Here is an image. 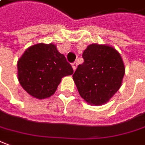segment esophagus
Listing matches in <instances>:
<instances>
[{
  "mask_svg": "<svg viewBox=\"0 0 145 145\" xmlns=\"http://www.w3.org/2000/svg\"><path fill=\"white\" fill-rule=\"evenodd\" d=\"M72 69H73V70H76V67H77V63L76 62H73L72 64Z\"/></svg>",
  "mask_w": 145,
  "mask_h": 145,
  "instance_id": "obj_1",
  "label": "esophagus"
}]
</instances>
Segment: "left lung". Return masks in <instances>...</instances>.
I'll use <instances>...</instances> for the list:
<instances>
[{
    "label": "left lung",
    "mask_w": 145,
    "mask_h": 145,
    "mask_svg": "<svg viewBox=\"0 0 145 145\" xmlns=\"http://www.w3.org/2000/svg\"><path fill=\"white\" fill-rule=\"evenodd\" d=\"M84 62L72 75L80 96L89 104L106 103L121 85L125 66L121 57L109 46L91 44L83 53Z\"/></svg>",
    "instance_id": "1"
}]
</instances>
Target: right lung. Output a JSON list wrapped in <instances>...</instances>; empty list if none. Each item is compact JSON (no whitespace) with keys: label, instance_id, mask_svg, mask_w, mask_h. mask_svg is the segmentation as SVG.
Instances as JSON below:
<instances>
[{"label":"right lung","instance_id":"add662e5","mask_svg":"<svg viewBox=\"0 0 145 145\" xmlns=\"http://www.w3.org/2000/svg\"><path fill=\"white\" fill-rule=\"evenodd\" d=\"M17 68L22 88L39 99L51 96L61 78L73 73L65 57L52 43L36 44L27 49L18 61Z\"/></svg>","mask_w":145,"mask_h":145}]
</instances>
